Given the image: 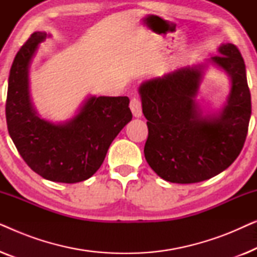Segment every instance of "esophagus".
Instances as JSON below:
<instances>
[{"instance_id":"1","label":"esophagus","mask_w":257,"mask_h":257,"mask_svg":"<svg viewBox=\"0 0 257 257\" xmlns=\"http://www.w3.org/2000/svg\"><path fill=\"white\" fill-rule=\"evenodd\" d=\"M130 108H131L133 115L136 118L142 117L143 114V107H142V100L139 97H133L131 101H130Z\"/></svg>"}]
</instances>
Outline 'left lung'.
Instances as JSON below:
<instances>
[{"label": "left lung", "instance_id": "1", "mask_svg": "<svg viewBox=\"0 0 257 257\" xmlns=\"http://www.w3.org/2000/svg\"><path fill=\"white\" fill-rule=\"evenodd\" d=\"M208 63L224 70L231 87L216 114L202 115L195 98L208 64L186 66L139 87L149 137L145 159L164 180L194 184L215 177L234 163L244 145L251 114L245 65L236 45H220Z\"/></svg>", "mask_w": 257, "mask_h": 257}]
</instances>
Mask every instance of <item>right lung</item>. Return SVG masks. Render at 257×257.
Instances as JSON below:
<instances>
[{
    "mask_svg": "<svg viewBox=\"0 0 257 257\" xmlns=\"http://www.w3.org/2000/svg\"><path fill=\"white\" fill-rule=\"evenodd\" d=\"M50 35L36 31L14 59L8 79L6 118L17 151L34 172L50 181L75 184L96 173L111 143L131 121L128 97H89L78 113L62 124L42 119L29 93V66Z\"/></svg>",
    "mask_w": 257,
    "mask_h": 257,
    "instance_id": "obj_1",
    "label": "right lung"
}]
</instances>
